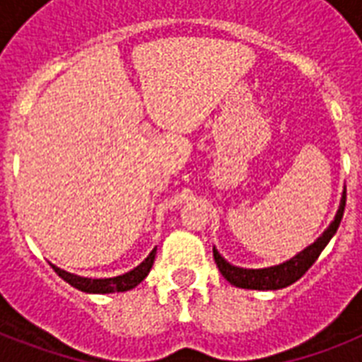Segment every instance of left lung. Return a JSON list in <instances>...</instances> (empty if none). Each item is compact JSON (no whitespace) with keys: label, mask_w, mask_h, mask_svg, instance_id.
Here are the masks:
<instances>
[{"label":"left lung","mask_w":362,"mask_h":362,"mask_svg":"<svg viewBox=\"0 0 362 362\" xmlns=\"http://www.w3.org/2000/svg\"><path fill=\"white\" fill-rule=\"evenodd\" d=\"M344 209H346V187L342 192V199H340V206L337 210L334 220L329 223L325 231L321 233V237L315 238L314 244H310L298 252L297 255H293L291 259H287L284 263L274 264V267H264V269H242L237 264H231L223 255H221L214 246V261L220 269L221 276L226 278L231 286L242 287V289H257V291H276V289H284V287L291 286L306 272V270L315 263V259L320 257V253L325 250L334 233L338 231V226L342 221Z\"/></svg>","instance_id":"obj_1"}]
</instances>
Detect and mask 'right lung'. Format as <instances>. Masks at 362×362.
Returning a JSON list of instances; mask_svg holds the SVG:
<instances>
[{
	"label": "right lung",
	"instance_id": "obj_1",
	"mask_svg": "<svg viewBox=\"0 0 362 362\" xmlns=\"http://www.w3.org/2000/svg\"><path fill=\"white\" fill-rule=\"evenodd\" d=\"M156 250L153 247L152 252L148 253V257L142 261L141 264H136L135 269H131L129 272L120 276H112V278H86V276H78V274H71L67 270L59 269L56 264H52V269L56 270V274L65 280L69 286H73L78 291L84 293H93V295H105V293H122V291H129L133 287H136L141 284L144 278L148 276L150 269H152L153 259H156Z\"/></svg>",
	"mask_w": 362,
	"mask_h": 362
}]
</instances>
